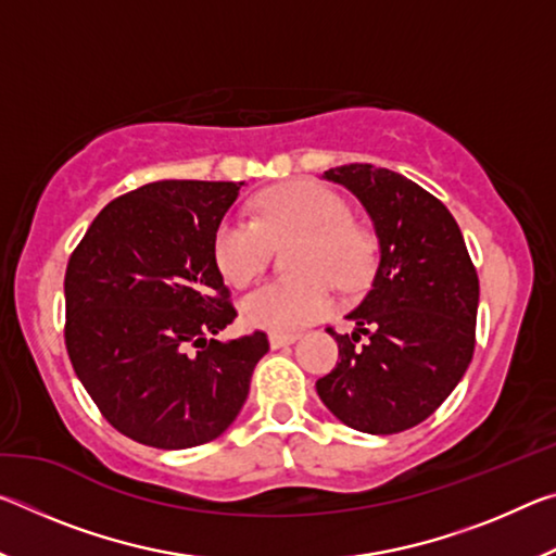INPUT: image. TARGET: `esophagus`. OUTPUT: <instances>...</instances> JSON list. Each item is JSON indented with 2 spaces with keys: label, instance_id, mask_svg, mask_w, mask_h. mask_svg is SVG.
I'll use <instances>...</instances> for the list:
<instances>
[{
  "label": "esophagus",
  "instance_id": "obj_1",
  "mask_svg": "<svg viewBox=\"0 0 556 556\" xmlns=\"http://www.w3.org/2000/svg\"><path fill=\"white\" fill-rule=\"evenodd\" d=\"M299 338V333H269V345L275 348H285V345H291Z\"/></svg>",
  "mask_w": 556,
  "mask_h": 556
}]
</instances>
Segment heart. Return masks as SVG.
<instances>
[{
  "mask_svg": "<svg viewBox=\"0 0 556 556\" xmlns=\"http://www.w3.org/2000/svg\"><path fill=\"white\" fill-rule=\"evenodd\" d=\"M301 238L291 281H269L242 299L244 324L289 333L316 321L331 304L326 278L343 291L365 285L372 267L368 232L351 220V205L333 188L296 181L265 193L257 220L228 215L213 235V257L223 279L248 287L265 271L271 242Z\"/></svg>",
  "mask_w": 556,
  "mask_h": 556,
  "instance_id": "1",
  "label": "heart"
}]
</instances>
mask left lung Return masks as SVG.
<instances>
[{"mask_svg": "<svg viewBox=\"0 0 556 556\" xmlns=\"http://www.w3.org/2000/svg\"><path fill=\"white\" fill-rule=\"evenodd\" d=\"M324 178L357 195L380 240L372 287L336 333V368L316 380L321 402L351 429L397 434L439 409L476 348L478 275L454 215L402 174L345 164Z\"/></svg>", "mask_w": 556, "mask_h": 556, "instance_id": "obj_1", "label": "left lung"}]
</instances>
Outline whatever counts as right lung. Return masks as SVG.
I'll use <instances>...</instances> for the list:
<instances>
[{
    "instance_id": "add662e5",
    "label": "right lung",
    "mask_w": 556,
    "mask_h": 556,
    "mask_svg": "<svg viewBox=\"0 0 556 556\" xmlns=\"http://www.w3.org/2000/svg\"><path fill=\"white\" fill-rule=\"evenodd\" d=\"M244 181H156L110 201L65 267V348L119 434L154 448L218 439L238 417L267 333L235 321L213 235Z\"/></svg>"
}]
</instances>
